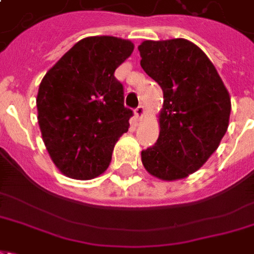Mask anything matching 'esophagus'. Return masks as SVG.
Returning <instances> with one entry per match:
<instances>
[{"label": "esophagus", "mask_w": 254, "mask_h": 254, "mask_svg": "<svg viewBox=\"0 0 254 254\" xmlns=\"http://www.w3.org/2000/svg\"><path fill=\"white\" fill-rule=\"evenodd\" d=\"M134 114H135V116L138 118V119H142L143 115H144V107H143V106L136 107V108H135Z\"/></svg>", "instance_id": "1"}]
</instances>
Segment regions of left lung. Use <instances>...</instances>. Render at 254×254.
<instances>
[{
    "label": "left lung",
    "instance_id": "obj_1",
    "mask_svg": "<svg viewBox=\"0 0 254 254\" xmlns=\"http://www.w3.org/2000/svg\"><path fill=\"white\" fill-rule=\"evenodd\" d=\"M140 65L163 91L159 138L142 151V163L163 181L189 177L220 146L229 126L230 96L201 48L185 39L138 47Z\"/></svg>",
    "mask_w": 254,
    "mask_h": 254
}]
</instances>
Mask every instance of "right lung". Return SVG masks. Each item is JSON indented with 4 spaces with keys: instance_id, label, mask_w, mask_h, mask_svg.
<instances>
[{
    "instance_id": "1",
    "label": "right lung",
    "mask_w": 254,
    "mask_h": 254,
    "mask_svg": "<svg viewBox=\"0 0 254 254\" xmlns=\"http://www.w3.org/2000/svg\"><path fill=\"white\" fill-rule=\"evenodd\" d=\"M134 44L112 36L85 37L48 70L37 93L39 126L49 155L63 174L92 179L107 170L118 139L128 131L115 69Z\"/></svg>"
}]
</instances>
